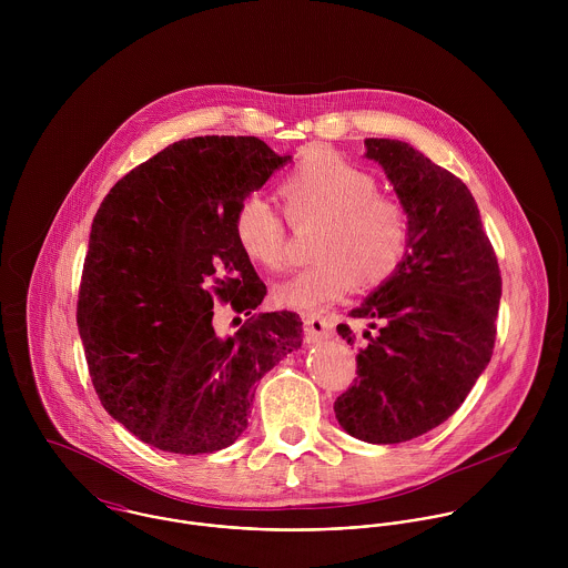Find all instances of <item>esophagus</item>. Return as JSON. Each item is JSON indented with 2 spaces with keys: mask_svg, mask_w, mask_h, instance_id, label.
Instances as JSON below:
<instances>
[{
  "mask_svg": "<svg viewBox=\"0 0 568 568\" xmlns=\"http://www.w3.org/2000/svg\"><path fill=\"white\" fill-rule=\"evenodd\" d=\"M304 327H306V338L308 341H322V338H329L332 336L334 320L329 315L306 313L304 315Z\"/></svg>",
  "mask_w": 568,
  "mask_h": 568,
  "instance_id": "esophagus-1",
  "label": "esophagus"
}]
</instances>
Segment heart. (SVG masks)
I'll use <instances>...</instances> for the list:
<instances>
[{
	"instance_id": "heart-1",
	"label": "heart",
	"mask_w": 568,
	"mask_h": 568,
	"mask_svg": "<svg viewBox=\"0 0 568 568\" xmlns=\"http://www.w3.org/2000/svg\"><path fill=\"white\" fill-rule=\"evenodd\" d=\"M280 196L295 227L320 225V257L275 288L284 308L317 311L356 286L378 288L403 266L410 243L405 207L378 192V181L327 151H311L282 181ZM234 236L246 260L280 271L288 257V225L260 196H246L234 214Z\"/></svg>"
}]
</instances>
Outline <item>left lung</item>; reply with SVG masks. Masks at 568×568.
Here are the masks:
<instances>
[{"label":"left lung","mask_w":568,"mask_h":568,"mask_svg":"<svg viewBox=\"0 0 568 568\" xmlns=\"http://www.w3.org/2000/svg\"><path fill=\"white\" fill-rule=\"evenodd\" d=\"M405 207L410 243L400 271L352 320H372L338 424L369 444H400L446 422L491 358L500 271L475 196L462 179L400 140H365ZM336 332L349 343L347 324Z\"/></svg>","instance_id":"8db88e82"}]
</instances>
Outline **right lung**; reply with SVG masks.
Listing matches in <instances>:
<instances>
[{
	"label": "right lung",
	"instance_id": "right-lung-1",
	"mask_svg": "<svg viewBox=\"0 0 568 568\" xmlns=\"http://www.w3.org/2000/svg\"><path fill=\"white\" fill-rule=\"evenodd\" d=\"M291 155L257 138H192L124 174L89 234L77 322L93 389L142 442L176 455L232 446L255 383L302 347L297 313L252 315L234 337L214 301L251 314L266 286L234 236V214Z\"/></svg>",
	"mask_w": 568,
	"mask_h": 568
}]
</instances>
